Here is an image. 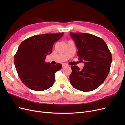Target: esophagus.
I'll list each match as a JSON object with an SVG mask.
<instances>
[{
  "instance_id": "34e87169",
  "label": "esophagus",
  "mask_w": 125,
  "mask_h": 125,
  "mask_svg": "<svg viewBox=\"0 0 125 125\" xmlns=\"http://www.w3.org/2000/svg\"><path fill=\"white\" fill-rule=\"evenodd\" d=\"M67 65L66 63H63L62 65V67H67Z\"/></svg>"
}]
</instances>
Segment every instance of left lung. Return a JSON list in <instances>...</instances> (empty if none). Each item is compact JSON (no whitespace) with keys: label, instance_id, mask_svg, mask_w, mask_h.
I'll return each instance as SVG.
<instances>
[{"label":"left lung","instance_id":"left-lung-1","mask_svg":"<svg viewBox=\"0 0 125 125\" xmlns=\"http://www.w3.org/2000/svg\"><path fill=\"white\" fill-rule=\"evenodd\" d=\"M77 47L79 60L84 66L80 70L77 66H71L70 83L82 91H91L99 87L109 73L112 55L107 44L101 38L91 34L70 33Z\"/></svg>","mask_w":125,"mask_h":125}]
</instances>
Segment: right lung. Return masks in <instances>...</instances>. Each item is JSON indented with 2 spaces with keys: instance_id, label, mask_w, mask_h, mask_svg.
<instances>
[{
  "instance_id": "right-lung-1",
  "label": "right lung",
  "mask_w": 125,
  "mask_h": 125,
  "mask_svg": "<svg viewBox=\"0 0 125 125\" xmlns=\"http://www.w3.org/2000/svg\"><path fill=\"white\" fill-rule=\"evenodd\" d=\"M63 34L34 35L23 41L19 46L14 65L21 80L29 89L41 91L54 84L55 73L62 68V65L52 66L45 60L52 52L54 44Z\"/></svg>"
}]
</instances>
